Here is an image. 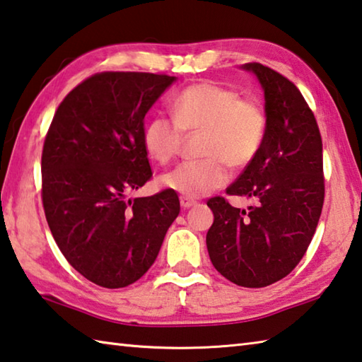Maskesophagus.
I'll return each instance as SVG.
<instances>
[{
    "mask_svg": "<svg viewBox=\"0 0 362 362\" xmlns=\"http://www.w3.org/2000/svg\"><path fill=\"white\" fill-rule=\"evenodd\" d=\"M180 203H181V206H182L184 209L192 208V206H195V204H197V202H195V200H192V199H189V197H181V199H180Z\"/></svg>",
    "mask_w": 362,
    "mask_h": 362,
    "instance_id": "obj_1",
    "label": "esophagus"
}]
</instances>
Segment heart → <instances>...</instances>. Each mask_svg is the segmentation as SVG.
Segmentation results:
<instances>
[{
  "instance_id": "obj_1",
  "label": "heart",
  "mask_w": 362,
  "mask_h": 362,
  "mask_svg": "<svg viewBox=\"0 0 362 362\" xmlns=\"http://www.w3.org/2000/svg\"><path fill=\"white\" fill-rule=\"evenodd\" d=\"M170 113L154 115L143 131V145L156 162H172L180 154L184 132L203 131L204 159L184 162L162 178L163 186L189 199L222 187L228 165L244 168L260 153L266 113L255 99L241 98L233 88L213 81L189 85L170 99Z\"/></svg>"
}]
</instances>
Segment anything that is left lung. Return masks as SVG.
I'll return each mask as SVG.
<instances>
[{
    "label": "left lung",
    "instance_id": "1",
    "mask_svg": "<svg viewBox=\"0 0 362 362\" xmlns=\"http://www.w3.org/2000/svg\"><path fill=\"white\" fill-rule=\"evenodd\" d=\"M264 91L266 135L257 158L228 195L208 200L214 222L206 235L211 262L230 282L262 288L296 268L315 233L325 200L323 143L317 119L293 81L260 63L243 64Z\"/></svg>",
    "mask_w": 362,
    "mask_h": 362
}]
</instances>
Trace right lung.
Returning <instances> with one entry per match:
<instances>
[{
  "instance_id": "1",
  "label": "right lung",
  "mask_w": 362,
  "mask_h": 362,
  "mask_svg": "<svg viewBox=\"0 0 362 362\" xmlns=\"http://www.w3.org/2000/svg\"><path fill=\"white\" fill-rule=\"evenodd\" d=\"M176 78L100 72L61 102L42 149V203L59 250L104 288H122L151 268L180 199L165 189L126 199L153 172L143 145L145 115Z\"/></svg>"
}]
</instances>
